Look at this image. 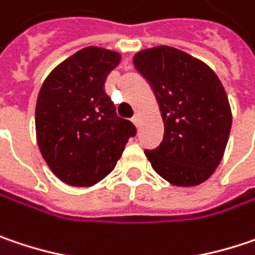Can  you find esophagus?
Listing matches in <instances>:
<instances>
[{"label":"esophagus","instance_id":"34e87169","mask_svg":"<svg viewBox=\"0 0 255 255\" xmlns=\"http://www.w3.org/2000/svg\"><path fill=\"white\" fill-rule=\"evenodd\" d=\"M132 122L136 125V126H139V122H140V116H139V113H136L135 116H133V119H132Z\"/></svg>","mask_w":255,"mask_h":255}]
</instances>
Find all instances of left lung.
Wrapping results in <instances>:
<instances>
[{"label": "left lung", "instance_id": "left-lung-1", "mask_svg": "<svg viewBox=\"0 0 255 255\" xmlns=\"http://www.w3.org/2000/svg\"><path fill=\"white\" fill-rule=\"evenodd\" d=\"M133 65L164 122L162 142L145 151L152 168L178 187L206 181L222 161L232 125L222 82L205 62L171 46L140 50Z\"/></svg>", "mask_w": 255, "mask_h": 255}]
</instances>
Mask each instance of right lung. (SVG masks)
Here are the masks:
<instances>
[{
  "mask_svg": "<svg viewBox=\"0 0 255 255\" xmlns=\"http://www.w3.org/2000/svg\"><path fill=\"white\" fill-rule=\"evenodd\" d=\"M120 59L115 50L84 47L58 65L39 91L37 145L52 173L69 186L101 181L113 171L128 139L136 135L132 122L118 118L104 91Z\"/></svg>",
  "mask_w": 255,
  "mask_h": 255,
  "instance_id": "right-lung-1",
  "label": "right lung"
}]
</instances>
